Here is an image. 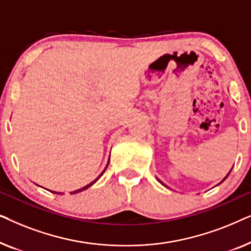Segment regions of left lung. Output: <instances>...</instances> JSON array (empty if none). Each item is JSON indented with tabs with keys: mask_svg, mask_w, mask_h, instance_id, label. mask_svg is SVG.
Listing matches in <instances>:
<instances>
[{
	"mask_svg": "<svg viewBox=\"0 0 251 251\" xmlns=\"http://www.w3.org/2000/svg\"><path fill=\"white\" fill-rule=\"evenodd\" d=\"M231 171H232V169H231V170H229V173H231ZM229 173H228L227 175H226V176H225V178H224V179H223V180H222V181H221V183H219V184H222V183H223V181H224V180L226 179V178H227V176H228V175H229ZM157 180H159V179H157ZM159 181H160V183H161V184H163V183H162V181H161V180H159ZM163 185H164V184H163Z\"/></svg>",
	"mask_w": 251,
	"mask_h": 251,
	"instance_id": "1",
	"label": "left lung"
}]
</instances>
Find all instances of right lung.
<instances>
[{"label": "right lung", "instance_id": "add662e5", "mask_svg": "<svg viewBox=\"0 0 251 251\" xmlns=\"http://www.w3.org/2000/svg\"><path fill=\"white\" fill-rule=\"evenodd\" d=\"M108 163H109V160H108V162H107V166H108ZM107 166H106V167H105V169H104V170H102V173H101L100 175H99V176H98L97 178H96V179H95L94 181H91V183H90V184L85 185V186H84V187H82V188H80V190H76V191H74V192H71V194H76V193H80V192H82V191H84V190H87V188H89V187H90V186H91V185H94V184L96 183V181H97V180L99 179V178H100V177L102 176V174H104V173H105V170H106V169H107ZM50 192H52V193H57V194H63V193H59V192H53V191H50Z\"/></svg>", "mask_w": 251, "mask_h": 251}]
</instances>
